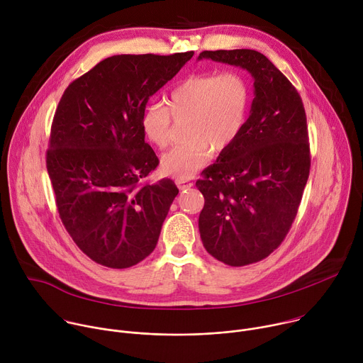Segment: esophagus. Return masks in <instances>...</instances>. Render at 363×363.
Listing matches in <instances>:
<instances>
[{"mask_svg":"<svg viewBox=\"0 0 363 363\" xmlns=\"http://www.w3.org/2000/svg\"><path fill=\"white\" fill-rule=\"evenodd\" d=\"M175 182H177V185H178L179 189H185V188H189V186L194 185V184H192L191 181H188V179H177Z\"/></svg>","mask_w":363,"mask_h":363,"instance_id":"1","label":"esophagus"}]
</instances>
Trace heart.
Listing matches in <instances>:
<instances>
[{
    "label": "heart",
    "instance_id": "1",
    "mask_svg": "<svg viewBox=\"0 0 363 363\" xmlns=\"http://www.w3.org/2000/svg\"><path fill=\"white\" fill-rule=\"evenodd\" d=\"M165 101H149L140 115L145 138L165 147L172 135V116L186 118L185 142L161 160V171L174 179L192 178L216 152L231 147L241 136L251 105L247 79L238 72H206L186 77Z\"/></svg>",
    "mask_w": 363,
    "mask_h": 363
}]
</instances>
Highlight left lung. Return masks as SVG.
<instances>
[{"mask_svg":"<svg viewBox=\"0 0 363 363\" xmlns=\"http://www.w3.org/2000/svg\"><path fill=\"white\" fill-rule=\"evenodd\" d=\"M247 70L254 99L237 142L202 171L198 227L217 260L241 267L270 255L287 235L310 171L303 101L289 79L255 50L202 51L198 60Z\"/></svg>","mask_w":363,"mask_h":363,"instance_id":"8db88e82","label":"left lung"}]
</instances>
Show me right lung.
I'll return each mask as SVG.
<instances>
[{
    "label": "right lung",
    "instance_id": "right-lung-1",
    "mask_svg": "<svg viewBox=\"0 0 363 363\" xmlns=\"http://www.w3.org/2000/svg\"><path fill=\"white\" fill-rule=\"evenodd\" d=\"M192 56L108 57L59 101L47 171L67 233L97 264L128 269L157 247L179 191L168 178L143 182L160 161L145 142L140 115Z\"/></svg>",
    "mask_w": 363,
    "mask_h": 363
}]
</instances>
